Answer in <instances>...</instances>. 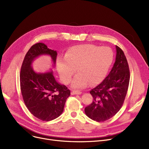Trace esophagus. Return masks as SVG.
<instances>
[{
  "instance_id": "1",
  "label": "esophagus",
  "mask_w": 149,
  "mask_h": 149,
  "mask_svg": "<svg viewBox=\"0 0 149 149\" xmlns=\"http://www.w3.org/2000/svg\"><path fill=\"white\" fill-rule=\"evenodd\" d=\"M81 93V92L80 91H73L71 92L72 95H80Z\"/></svg>"
}]
</instances>
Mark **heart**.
<instances>
[{
  "instance_id": "1",
  "label": "heart",
  "mask_w": 149,
  "mask_h": 149,
  "mask_svg": "<svg viewBox=\"0 0 149 149\" xmlns=\"http://www.w3.org/2000/svg\"><path fill=\"white\" fill-rule=\"evenodd\" d=\"M113 60V53L109 47L86 44L70 48L65 57L57 60V68L62 81L70 82L78 69V74L72 81L74 89H83L91 84L100 83L107 75Z\"/></svg>"
}]
</instances>
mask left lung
<instances>
[{
    "mask_svg": "<svg viewBox=\"0 0 149 149\" xmlns=\"http://www.w3.org/2000/svg\"><path fill=\"white\" fill-rule=\"evenodd\" d=\"M116 58L109 74L90 93L92 103L84 112L89 118L97 122L111 118L118 112L127 94L130 80L128 63L122 49L116 46Z\"/></svg>",
    "mask_w": 149,
    "mask_h": 149,
    "instance_id": "left-lung-1",
    "label": "left lung"
}]
</instances>
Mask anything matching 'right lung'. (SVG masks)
<instances>
[{
    "instance_id": "1",
    "label": "right lung",
    "mask_w": 149,
    "mask_h": 149,
    "mask_svg": "<svg viewBox=\"0 0 149 149\" xmlns=\"http://www.w3.org/2000/svg\"><path fill=\"white\" fill-rule=\"evenodd\" d=\"M48 55L53 66L57 52L45 44L37 43L31 47L23 61L20 70V89L23 101L29 112L39 120L49 121L58 117L63 111L66 99L70 92L66 86L58 83L52 70L36 72L32 67L34 60Z\"/></svg>"
}]
</instances>
